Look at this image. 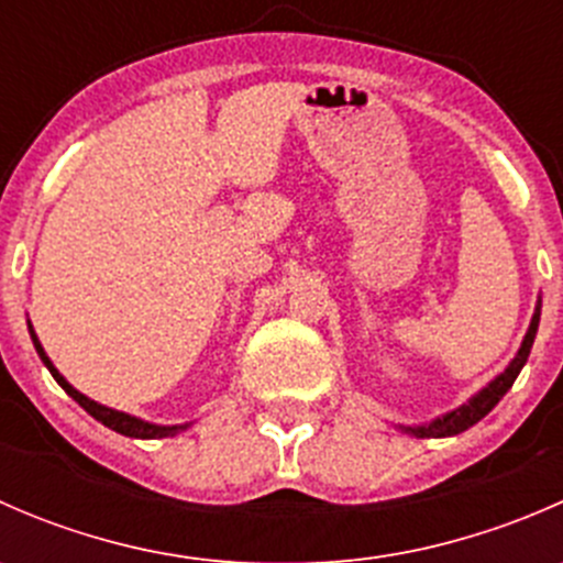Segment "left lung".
<instances>
[{"mask_svg":"<svg viewBox=\"0 0 563 563\" xmlns=\"http://www.w3.org/2000/svg\"><path fill=\"white\" fill-rule=\"evenodd\" d=\"M539 313H542V299H539L537 310H533L531 327H528V332H526V338H523V345H520L518 356H515V360L509 362V367L501 373V376L493 378V382L487 384L485 389L476 391V395L471 397L468 402H463V406L455 408V411L444 413V417L433 419V422H428V424H417V428H400L402 433L417 435V439H446V435L463 433V430H468L471 424L479 422L482 417H487V413H490L493 408H496V402L501 400V397L507 395L509 389H512L515 378H518L520 371H523L528 354H531L533 338H537Z\"/></svg>","mask_w":563,"mask_h":563,"instance_id":"1","label":"left lung"}]
</instances>
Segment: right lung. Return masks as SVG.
Listing matches in <instances>:
<instances>
[{
    "mask_svg": "<svg viewBox=\"0 0 563 563\" xmlns=\"http://www.w3.org/2000/svg\"><path fill=\"white\" fill-rule=\"evenodd\" d=\"M30 334H32V343H35V351L40 354V360H43V365L48 367L51 376L56 378V384H59V387L65 389L67 395H70L73 400H76L78 406H81L84 411L89 413V417H95L98 422H103L106 428L117 430V433H122V435H130V439H168V435H174V433H179V430L190 428V424H152V422H144V419H139V417H130V413L113 411V408H106V406H100V402L89 400L87 395H81L78 389H73L70 384L65 382V376L56 371L54 362L48 360V354H45L43 345H40V340H37L35 329H32V323H30Z\"/></svg>",
    "mask_w": 563,
    "mask_h": 563,
    "instance_id": "1",
    "label": "right lung"
}]
</instances>
